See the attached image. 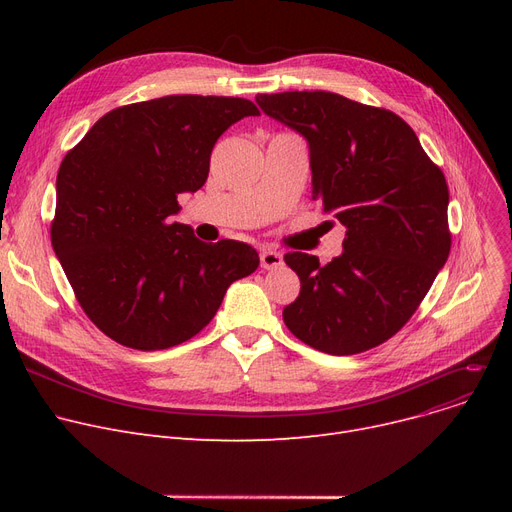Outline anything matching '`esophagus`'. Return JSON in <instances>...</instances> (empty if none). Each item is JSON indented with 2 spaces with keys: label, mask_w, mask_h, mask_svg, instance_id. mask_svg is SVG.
Returning a JSON list of instances; mask_svg holds the SVG:
<instances>
[{
  "label": "esophagus",
  "mask_w": 512,
  "mask_h": 512,
  "mask_svg": "<svg viewBox=\"0 0 512 512\" xmlns=\"http://www.w3.org/2000/svg\"><path fill=\"white\" fill-rule=\"evenodd\" d=\"M259 259H261V267H265V270H276V267H280L284 263L282 253L272 251V249H263Z\"/></svg>",
  "instance_id": "1"
}]
</instances>
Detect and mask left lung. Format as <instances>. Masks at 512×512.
Segmentation results:
<instances>
[{
  "label": "left lung",
  "mask_w": 512,
  "mask_h": 512,
  "mask_svg": "<svg viewBox=\"0 0 512 512\" xmlns=\"http://www.w3.org/2000/svg\"><path fill=\"white\" fill-rule=\"evenodd\" d=\"M255 101L307 141L313 201L346 230L328 265L284 255L301 280L284 324L321 353L369 351L407 324L448 259L446 178L394 112L328 91Z\"/></svg>",
  "instance_id": "1"
}]
</instances>
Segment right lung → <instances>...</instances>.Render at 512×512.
I'll return each instance as SVG.
<instances>
[{"mask_svg":"<svg viewBox=\"0 0 512 512\" xmlns=\"http://www.w3.org/2000/svg\"><path fill=\"white\" fill-rule=\"evenodd\" d=\"M253 101L168 95L107 112L66 153L51 245L93 324L137 351L199 334L228 286L259 267L238 240L203 242L172 222L209 174L211 149Z\"/></svg>","mask_w":512,"mask_h":512,"instance_id":"1","label":"right lung"}]
</instances>
